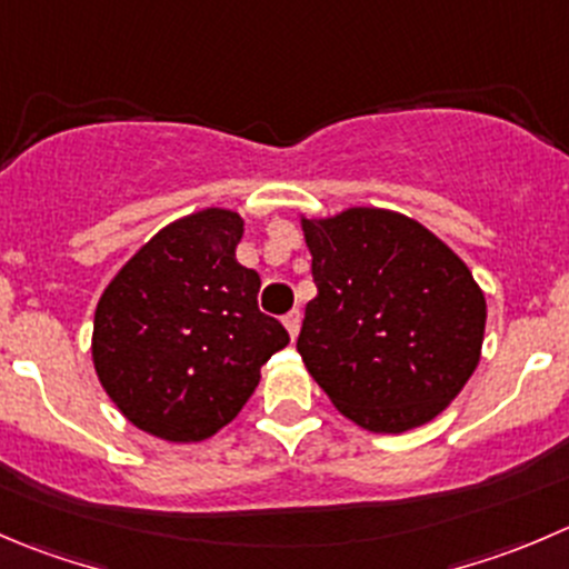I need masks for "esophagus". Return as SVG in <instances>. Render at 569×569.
Instances as JSON below:
<instances>
[{"label": "esophagus", "mask_w": 569, "mask_h": 569, "mask_svg": "<svg viewBox=\"0 0 569 569\" xmlns=\"http://www.w3.org/2000/svg\"><path fill=\"white\" fill-rule=\"evenodd\" d=\"M300 319H302L300 308H291V311L283 317V325H286V330H289L291 339H297V333H300Z\"/></svg>", "instance_id": "1"}]
</instances>
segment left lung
Masks as SVG:
<instances>
[{
    "label": "left lung",
    "mask_w": 569,
    "mask_h": 569,
    "mask_svg": "<svg viewBox=\"0 0 569 569\" xmlns=\"http://www.w3.org/2000/svg\"><path fill=\"white\" fill-rule=\"evenodd\" d=\"M317 297L297 350L325 395L375 433L445 411L478 367L487 300L467 263L413 219L350 208L302 219Z\"/></svg>",
    "instance_id": "left-lung-1"
}]
</instances>
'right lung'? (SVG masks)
I'll use <instances>...</instances> for the list:
<instances>
[{
	"instance_id": "add662e5",
	"label": "right lung",
	"mask_w": 569,
	"mask_h": 569,
	"mask_svg": "<svg viewBox=\"0 0 569 569\" xmlns=\"http://www.w3.org/2000/svg\"><path fill=\"white\" fill-rule=\"evenodd\" d=\"M239 213L208 208L152 236L93 317V367L136 428L167 442L213 437L244 408L289 333L258 308L261 278L236 261Z\"/></svg>"
}]
</instances>
